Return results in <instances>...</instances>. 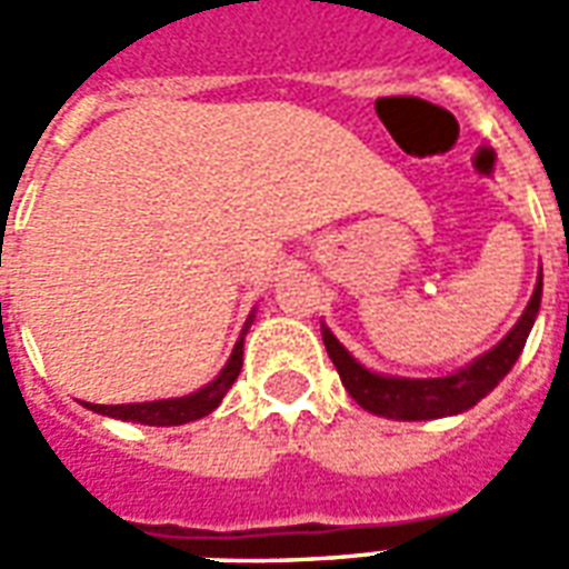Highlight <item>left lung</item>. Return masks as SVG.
Instances as JSON below:
<instances>
[{"label": "left lung", "mask_w": 569, "mask_h": 569, "mask_svg": "<svg viewBox=\"0 0 569 569\" xmlns=\"http://www.w3.org/2000/svg\"><path fill=\"white\" fill-rule=\"evenodd\" d=\"M539 301H542V268H539L537 289L527 301L525 313L518 317V322L506 332L500 345H493L488 353L476 357L469 366L451 371V375H441V378H396V375L366 369L335 338L326 322H322V345L329 350V359L341 375L347 393L371 415L390 420L453 418V415H463L472 406H478L512 371L527 345V335L537 322Z\"/></svg>", "instance_id": "1"}]
</instances>
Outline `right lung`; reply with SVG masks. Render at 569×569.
<instances>
[{
    "label": "right lung",
    "mask_w": 569,
    "mask_h": 569,
    "mask_svg": "<svg viewBox=\"0 0 569 569\" xmlns=\"http://www.w3.org/2000/svg\"><path fill=\"white\" fill-rule=\"evenodd\" d=\"M256 320V310L249 313L243 332L237 338L231 357L224 362V369L212 378L207 387H200L194 393L176 396V399H151V402H130V406H93V402H84V408H91L97 415H106V418L116 420H130V423H146V427H182V423H191V420L207 418L210 411L219 408V402L224 399V393L231 390V383L237 381V375L243 369V338H247L249 326Z\"/></svg>",
    "instance_id": "1"
}]
</instances>
